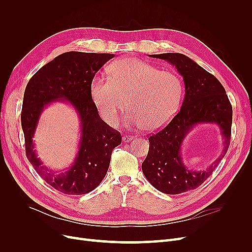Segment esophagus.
<instances>
[{
    "label": "esophagus",
    "mask_w": 252,
    "mask_h": 252,
    "mask_svg": "<svg viewBox=\"0 0 252 252\" xmlns=\"http://www.w3.org/2000/svg\"><path fill=\"white\" fill-rule=\"evenodd\" d=\"M134 140V137H131V136H124L123 137V142L124 143H128V142H131Z\"/></svg>",
    "instance_id": "esophagus-1"
}]
</instances>
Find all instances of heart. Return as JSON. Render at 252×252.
<instances>
[{"instance_id":"obj_1","label":"heart","mask_w":252,"mask_h":252,"mask_svg":"<svg viewBox=\"0 0 252 252\" xmlns=\"http://www.w3.org/2000/svg\"><path fill=\"white\" fill-rule=\"evenodd\" d=\"M109 78L93 77L90 96L103 121L115 126L126 107L129 122L146 133H154L166 126L177 113L183 97L180 76L169 70L136 57L112 62Z\"/></svg>"}]
</instances>
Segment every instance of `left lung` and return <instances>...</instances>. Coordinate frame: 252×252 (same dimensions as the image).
<instances>
[{
    "label": "left lung",
    "instance_id": "obj_1",
    "mask_svg": "<svg viewBox=\"0 0 252 252\" xmlns=\"http://www.w3.org/2000/svg\"><path fill=\"white\" fill-rule=\"evenodd\" d=\"M174 65L182 75L185 97L179 113L164 128L149 137V151L142 163L144 176L152 186L165 194H181L204 183L226 155L231 139L232 105L221 84L191 58L180 53L149 55ZM217 124L223 137L221 155L207 169L187 167L181 157V145L198 124Z\"/></svg>",
    "mask_w": 252,
    "mask_h": 252
}]
</instances>
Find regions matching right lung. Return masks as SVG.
I'll use <instances>...</instances> for the list:
<instances>
[{"label":"right lung","mask_w":252,"mask_h":252,"mask_svg":"<svg viewBox=\"0 0 252 252\" xmlns=\"http://www.w3.org/2000/svg\"><path fill=\"white\" fill-rule=\"evenodd\" d=\"M113 57L107 53H63L37 70L25 88L21 126L26 155L38 175L64 194L83 195L96 189L107 173L112 150L122 144L121 133L102 121L90 96L93 77ZM55 101L72 106L81 128L75 161L61 172L42 163L32 139L43 109Z\"/></svg>","instance_id":"obj_1"}]
</instances>
